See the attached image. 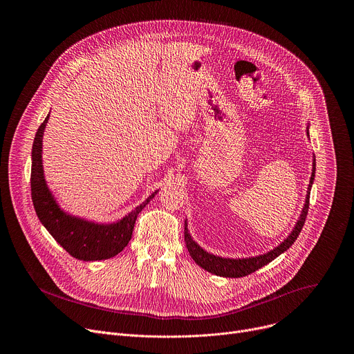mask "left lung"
I'll return each mask as SVG.
<instances>
[{
    "mask_svg": "<svg viewBox=\"0 0 354 354\" xmlns=\"http://www.w3.org/2000/svg\"><path fill=\"white\" fill-rule=\"evenodd\" d=\"M310 123L307 126V136L310 138ZM315 179V156L313 157V174L310 178V185H308V190H307V196H306V203L304 207L301 210V214L292 228V231L288 234V236L276 248H273L272 250L266 252L263 255H258V257H250V258H238V259H232V258H221L217 255L210 254V252L205 250L201 248L196 241H193L189 230H187V220H185V242H186V248L189 250V254L192 257V259L201 268L205 269L213 274L221 276V277H243L248 276L250 273L257 272L258 269L266 266L269 262L274 261L279 255H281L283 252H286L297 239V236L299 235L302 227H304L307 214H308V207H310V193H311V187Z\"/></svg>",
    "mask_w": 354,
    "mask_h": 354,
    "instance_id": "obj_1",
    "label": "left lung"
}]
</instances>
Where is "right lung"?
<instances>
[{
  "label": "right lung",
  "instance_id": "1",
  "mask_svg": "<svg viewBox=\"0 0 354 354\" xmlns=\"http://www.w3.org/2000/svg\"><path fill=\"white\" fill-rule=\"evenodd\" d=\"M48 116L50 115L46 116L44 122L37 129L32 145L30 189L35 212L48 234L73 258L84 262L111 259L127 246L138 213L149 203V200L154 198L158 190L151 193L140 206L116 223H95L64 212L44 179L41 149Z\"/></svg>",
  "mask_w": 354,
  "mask_h": 354
}]
</instances>
